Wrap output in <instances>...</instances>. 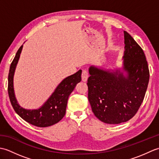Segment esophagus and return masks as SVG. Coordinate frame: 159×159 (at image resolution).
I'll list each match as a JSON object with an SVG mask.
<instances>
[{
    "label": "esophagus",
    "instance_id": "1",
    "mask_svg": "<svg viewBox=\"0 0 159 159\" xmlns=\"http://www.w3.org/2000/svg\"><path fill=\"white\" fill-rule=\"evenodd\" d=\"M82 81L83 82H86L87 79H88V77H89V74L88 72H87V70H83V73H82Z\"/></svg>",
    "mask_w": 159,
    "mask_h": 159
}]
</instances>
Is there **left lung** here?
<instances>
[{"label":"left lung","mask_w":159,"mask_h":159,"mask_svg":"<svg viewBox=\"0 0 159 159\" xmlns=\"http://www.w3.org/2000/svg\"><path fill=\"white\" fill-rule=\"evenodd\" d=\"M122 65L107 69L91 66L88 100L98 119L109 124L130 120L142 103L149 82L148 62L142 48L126 31Z\"/></svg>","instance_id":"obj_1"}]
</instances>
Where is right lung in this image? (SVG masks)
Masks as SVG:
<instances>
[{
  "label": "right lung",
  "mask_w": 159,
  "mask_h": 159,
  "mask_svg": "<svg viewBox=\"0 0 159 159\" xmlns=\"http://www.w3.org/2000/svg\"><path fill=\"white\" fill-rule=\"evenodd\" d=\"M23 44L20 46L10 66L8 76V93L13 109L24 120L38 127H48L59 122L66 114L67 100L75 87L81 81L82 70L65 78L38 109H28L22 107L16 99L13 77L16 66L22 52Z\"/></svg>",
  "instance_id": "right-lung-1"
}]
</instances>
